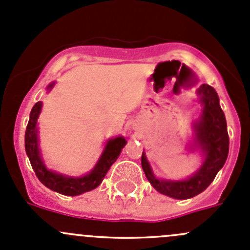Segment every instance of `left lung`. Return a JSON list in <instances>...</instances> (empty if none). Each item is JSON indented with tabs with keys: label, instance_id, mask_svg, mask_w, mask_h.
Returning <instances> with one entry per match:
<instances>
[{
	"label": "left lung",
	"instance_id": "8db88e82",
	"mask_svg": "<svg viewBox=\"0 0 250 250\" xmlns=\"http://www.w3.org/2000/svg\"><path fill=\"white\" fill-rule=\"evenodd\" d=\"M202 104L201 114L193 123L191 150H199L203 162L199 169L185 180H165L155 176L143 150L141 164L146 177L159 193L174 199H188L204 191L214 181L229 155V138L226 118L219 103V96L211 86L203 83L197 90Z\"/></svg>",
	"mask_w": 250,
	"mask_h": 250
}]
</instances>
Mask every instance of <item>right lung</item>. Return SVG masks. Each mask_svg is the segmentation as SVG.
Listing matches in <instances>:
<instances>
[{"label": "right lung", "instance_id": "obj_1", "mask_svg": "<svg viewBox=\"0 0 250 250\" xmlns=\"http://www.w3.org/2000/svg\"><path fill=\"white\" fill-rule=\"evenodd\" d=\"M54 83H56L53 81V83L47 86L48 92L53 88ZM41 109L42 102H38L34 105L30 112V118H29V123L25 131V152L38 179L47 188L64 194V196L71 197L92 191L96 187L100 186L101 182L103 181L104 176L107 175L108 170L114 164L115 160L118 159V157L122 153L123 148L127 143L125 138L123 136H118V137L108 140L100 159H98V162L96 163L93 169L88 174L75 177L61 174V172H56L53 170H49L46 167L43 158L41 155L38 124Z\"/></svg>", "mask_w": 250, "mask_h": 250}]
</instances>
